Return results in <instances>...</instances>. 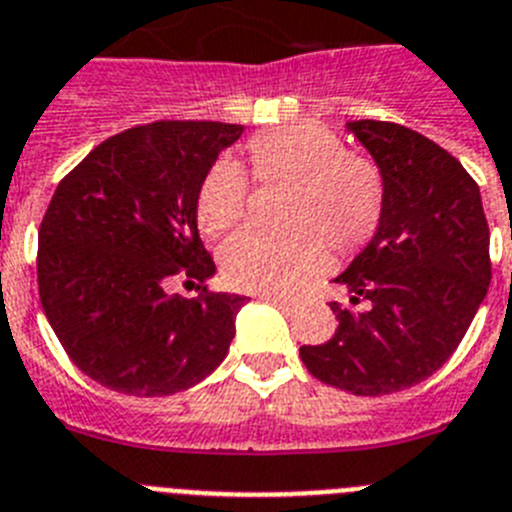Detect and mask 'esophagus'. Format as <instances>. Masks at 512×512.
I'll return each instance as SVG.
<instances>
[{"mask_svg":"<svg viewBox=\"0 0 512 512\" xmlns=\"http://www.w3.org/2000/svg\"><path fill=\"white\" fill-rule=\"evenodd\" d=\"M260 298L265 303H273V306H278V308H293V301H290V298L275 296V293H262Z\"/></svg>","mask_w":512,"mask_h":512,"instance_id":"34e87169","label":"esophagus"}]
</instances>
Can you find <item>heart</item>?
<instances>
[{
    "mask_svg": "<svg viewBox=\"0 0 512 512\" xmlns=\"http://www.w3.org/2000/svg\"><path fill=\"white\" fill-rule=\"evenodd\" d=\"M262 181L288 178L280 193L283 224H250L224 242L222 270L237 288L293 293L329 265L336 250L362 245L382 211V178L370 160L316 122H293L250 142ZM245 168L224 155L199 191V222L209 234L237 224L247 209Z\"/></svg>",
    "mask_w": 512,
    "mask_h": 512,
    "instance_id": "heart-1",
    "label": "heart"
}]
</instances>
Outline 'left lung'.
Segmentation results:
<instances>
[{"instance_id":"left-lung-1","label":"left lung","mask_w":512,"mask_h":512,"mask_svg":"<svg viewBox=\"0 0 512 512\" xmlns=\"http://www.w3.org/2000/svg\"><path fill=\"white\" fill-rule=\"evenodd\" d=\"M347 130L375 160L382 211L334 278L349 290L347 306L331 303L336 334L301 359L326 385L390 395L434 375L464 339L490 285V229L480 188L444 147L393 122Z\"/></svg>"}]
</instances>
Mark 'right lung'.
Wrapping results in <instances>:
<instances>
[{"instance_id":"obj_1","label":"right lung","mask_w":512,"mask_h":512,"mask_svg":"<svg viewBox=\"0 0 512 512\" xmlns=\"http://www.w3.org/2000/svg\"><path fill=\"white\" fill-rule=\"evenodd\" d=\"M242 132L222 122L142 124L94 147L55 188L38 232L40 303L73 365L104 388L173 395L227 357L250 298H181L168 288L216 273L199 234V191Z\"/></svg>"}]
</instances>
